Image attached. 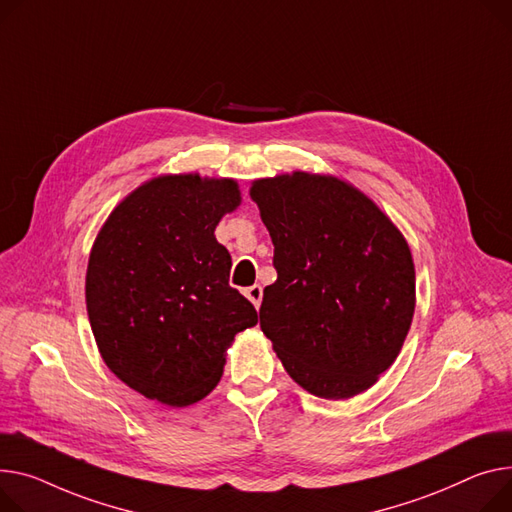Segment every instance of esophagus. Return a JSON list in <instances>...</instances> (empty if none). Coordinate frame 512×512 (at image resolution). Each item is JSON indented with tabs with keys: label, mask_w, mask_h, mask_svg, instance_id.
<instances>
[{
	"label": "esophagus",
	"mask_w": 512,
	"mask_h": 512,
	"mask_svg": "<svg viewBox=\"0 0 512 512\" xmlns=\"http://www.w3.org/2000/svg\"><path fill=\"white\" fill-rule=\"evenodd\" d=\"M245 296L259 309V306H261V298H263V288H261L259 284H255V286H251V288L245 290Z\"/></svg>",
	"instance_id": "34e87169"
}]
</instances>
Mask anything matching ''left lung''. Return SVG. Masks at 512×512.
Returning a JSON list of instances; mask_svg holds the SVG:
<instances>
[{
	"instance_id": "8db88e82",
	"label": "left lung",
	"mask_w": 512,
	"mask_h": 512,
	"mask_svg": "<svg viewBox=\"0 0 512 512\" xmlns=\"http://www.w3.org/2000/svg\"><path fill=\"white\" fill-rule=\"evenodd\" d=\"M274 243L261 331L290 377L323 399L370 389L399 356L416 309L403 234L354 185L296 170L251 187Z\"/></svg>"
}]
</instances>
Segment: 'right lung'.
I'll return each mask as SVG.
<instances>
[{
	"label": "right lung",
	"instance_id": "obj_1",
	"mask_svg": "<svg viewBox=\"0 0 512 512\" xmlns=\"http://www.w3.org/2000/svg\"><path fill=\"white\" fill-rule=\"evenodd\" d=\"M241 206L232 179L156 177L131 191L100 228L86 271V309L98 352L133 391L170 407L206 397L226 348L257 325L230 288V253L216 241Z\"/></svg>",
	"mask_w": 512,
	"mask_h": 512
}]
</instances>
